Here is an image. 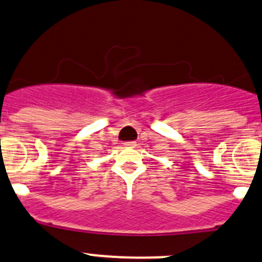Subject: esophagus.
<instances>
[{"instance_id":"obj_1","label":"esophagus","mask_w":262,"mask_h":262,"mask_svg":"<svg viewBox=\"0 0 262 262\" xmlns=\"http://www.w3.org/2000/svg\"><path fill=\"white\" fill-rule=\"evenodd\" d=\"M125 145H126V147H129V148H134L137 145V143L136 142H126Z\"/></svg>"}]
</instances>
